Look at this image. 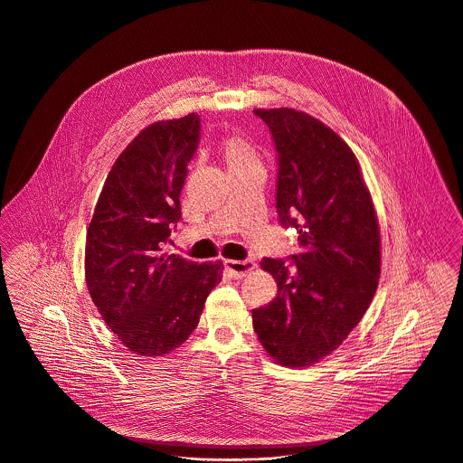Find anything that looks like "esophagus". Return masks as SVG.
<instances>
[{
	"instance_id": "esophagus-1",
	"label": "esophagus",
	"mask_w": 463,
	"mask_h": 463,
	"mask_svg": "<svg viewBox=\"0 0 463 463\" xmlns=\"http://www.w3.org/2000/svg\"><path fill=\"white\" fill-rule=\"evenodd\" d=\"M224 268L230 271L233 279H241L255 269L253 260H224Z\"/></svg>"
}]
</instances>
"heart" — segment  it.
I'll return each instance as SVG.
<instances>
[{"label": "heart", "instance_id": "obj_1", "mask_svg": "<svg viewBox=\"0 0 463 463\" xmlns=\"http://www.w3.org/2000/svg\"><path fill=\"white\" fill-rule=\"evenodd\" d=\"M221 153L224 156L230 170L242 168L248 165H260V159L253 144L242 135H228L221 142Z\"/></svg>", "mask_w": 463, "mask_h": 463}]
</instances>
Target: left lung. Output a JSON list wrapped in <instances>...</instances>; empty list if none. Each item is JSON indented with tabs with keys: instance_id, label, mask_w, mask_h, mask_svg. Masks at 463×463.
<instances>
[{
	"instance_id": "8db88e82",
	"label": "left lung",
	"mask_w": 463,
	"mask_h": 463,
	"mask_svg": "<svg viewBox=\"0 0 463 463\" xmlns=\"http://www.w3.org/2000/svg\"><path fill=\"white\" fill-rule=\"evenodd\" d=\"M279 153L277 212L298 232L293 264L264 259L279 293L253 308L264 350L282 366L332 354L370 307L381 275V228L359 161L328 126L291 108L253 109Z\"/></svg>"
}]
</instances>
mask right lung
Listing matches in <instances>:
<instances>
[{"instance_id": "obj_1", "label": "right lung", "mask_w": 463, "mask_h": 463, "mask_svg": "<svg viewBox=\"0 0 463 463\" xmlns=\"http://www.w3.org/2000/svg\"><path fill=\"white\" fill-rule=\"evenodd\" d=\"M199 131L195 113L140 131L111 166L86 233L90 297L122 345L144 357L183 345L222 279V262L163 253L181 219L179 194Z\"/></svg>"}]
</instances>
